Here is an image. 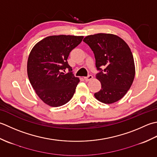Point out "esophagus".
<instances>
[{"instance_id": "1", "label": "esophagus", "mask_w": 157, "mask_h": 157, "mask_svg": "<svg viewBox=\"0 0 157 157\" xmlns=\"http://www.w3.org/2000/svg\"><path fill=\"white\" fill-rule=\"evenodd\" d=\"M93 78V76L92 75H89L87 76H86V77H84V79L86 81H91V80Z\"/></svg>"}]
</instances>
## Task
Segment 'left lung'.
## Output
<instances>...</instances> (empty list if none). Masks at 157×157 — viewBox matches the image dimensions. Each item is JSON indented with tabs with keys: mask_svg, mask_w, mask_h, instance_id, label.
Masks as SVG:
<instances>
[{
	"mask_svg": "<svg viewBox=\"0 0 157 157\" xmlns=\"http://www.w3.org/2000/svg\"><path fill=\"white\" fill-rule=\"evenodd\" d=\"M83 41L94 52L96 78L101 89L95 97L104 104L121 100L127 94L135 77L133 54L122 38L112 34L99 33L86 36Z\"/></svg>",
	"mask_w": 157,
	"mask_h": 157,
	"instance_id": "left-lung-1",
	"label": "left lung"
}]
</instances>
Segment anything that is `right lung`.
<instances>
[{
  "mask_svg": "<svg viewBox=\"0 0 157 157\" xmlns=\"http://www.w3.org/2000/svg\"><path fill=\"white\" fill-rule=\"evenodd\" d=\"M82 38L70 35L47 36L31 51L27 64L28 78L38 96L50 106H61L74 95L80 80L72 74L67 59ZM66 69L69 72L65 74Z\"/></svg>",
  "mask_w": 157,
  "mask_h": 157,
  "instance_id": "obj_1",
  "label": "right lung"
}]
</instances>
